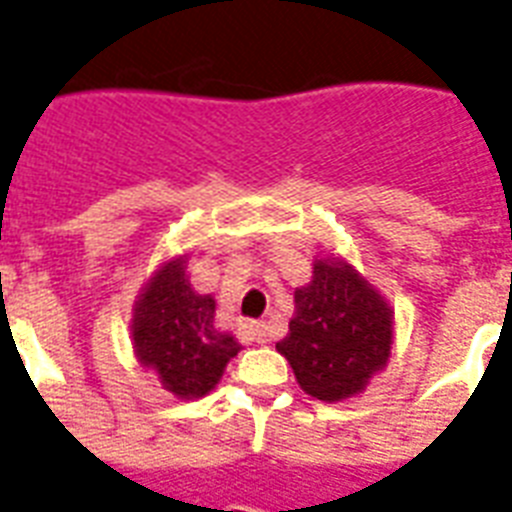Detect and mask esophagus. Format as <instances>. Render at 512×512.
Listing matches in <instances>:
<instances>
[{"label": "esophagus", "mask_w": 512, "mask_h": 512, "mask_svg": "<svg viewBox=\"0 0 512 512\" xmlns=\"http://www.w3.org/2000/svg\"><path fill=\"white\" fill-rule=\"evenodd\" d=\"M248 334H251V339L256 344H269V339H272V328H269V323H251V326H248Z\"/></svg>", "instance_id": "obj_1"}]
</instances>
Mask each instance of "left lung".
Returning a JSON list of instances; mask_svg holds the SVG:
<instances>
[{"label": "left lung", "instance_id": "left-lung-1", "mask_svg": "<svg viewBox=\"0 0 512 512\" xmlns=\"http://www.w3.org/2000/svg\"><path fill=\"white\" fill-rule=\"evenodd\" d=\"M395 312L382 291L342 256L312 261L307 285L293 291L288 336L275 344L299 387L323 403H342L387 368Z\"/></svg>", "mask_w": 512, "mask_h": 512}]
</instances>
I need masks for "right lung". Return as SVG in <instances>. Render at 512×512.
I'll return each instance as SVG.
<instances>
[{"label":"right lung","instance_id":"obj_1","mask_svg":"<svg viewBox=\"0 0 512 512\" xmlns=\"http://www.w3.org/2000/svg\"><path fill=\"white\" fill-rule=\"evenodd\" d=\"M189 256H173L154 269L138 293L130 318L136 360L181 400L216 390L240 342L216 326V299L197 293L186 272Z\"/></svg>","mask_w":512,"mask_h":512}]
</instances>
